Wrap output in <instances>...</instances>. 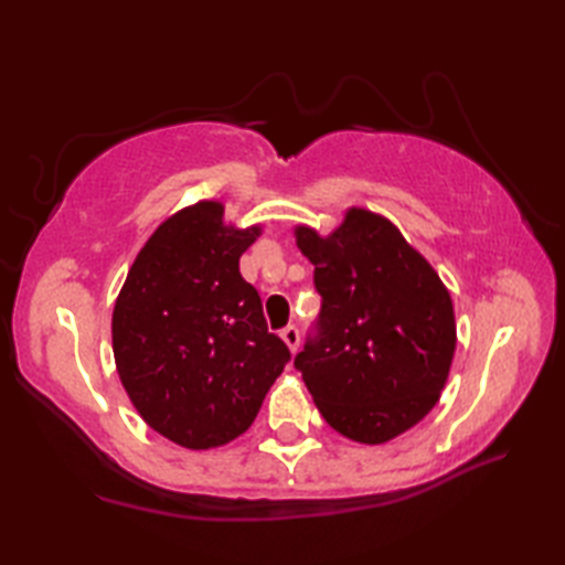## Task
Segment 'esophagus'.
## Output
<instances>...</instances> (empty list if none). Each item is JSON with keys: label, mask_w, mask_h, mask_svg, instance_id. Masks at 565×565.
Returning a JSON list of instances; mask_svg holds the SVG:
<instances>
[{"label": "esophagus", "mask_w": 565, "mask_h": 565, "mask_svg": "<svg viewBox=\"0 0 565 565\" xmlns=\"http://www.w3.org/2000/svg\"><path fill=\"white\" fill-rule=\"evenodd\" d=\"M281 340H284L286 344H289L291 352H296V350H298V342H301V332H298L296 326H286V328L281 330Z\"/></svg>", "instance_id": "1"}]
</instances>
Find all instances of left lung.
<instances>
[{"mask_svg":"<svg viewBox=\"0 0 565 565\" xmlns=\"http://www.w3.org/2000/svg\"><path fill=\"white\" fill-rule=\"evenodd\" d=\"M322 298L294 366L340 435L383 444L415 427L447 383L456 350L447 286L398 227L350 209L328 237L296 227Z\"/></svg>","mask_w":565,"mask_h":565,"instance_id":"1","label":"left lung"}]
</instances>
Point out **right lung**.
Segmentation results:
<instances>
[{
    "mask_svg": "<svg viewBox=\"0 0 565 565\" xmlns=\"http://www.w3.org/2000/svg\"><path fill=\"white\" fill-rule=\"evenodd\" d=\"M259 233L225 225L223 203L199 201L150 235L116 298L118 376L140 417L179 447L243 435L291 359L239 274Z\"/></svg>",
    "mask_w": 565,
    "mask_h": 565,
    "instance_id": "add662e5",
    "label": "right lung"
}]
</instances>
